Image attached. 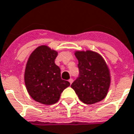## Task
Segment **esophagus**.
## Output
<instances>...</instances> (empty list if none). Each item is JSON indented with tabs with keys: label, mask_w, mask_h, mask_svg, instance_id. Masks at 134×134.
Instances as JSON below:
<instances>
[{
	"label": "esophagus",
	"mask_w": 134,
	"mask_h": 134,
	"mask_svg": "<svg viewBox=\"0 0 134 134\" xmlns=\"http://www.w3.org/2000/svg\"><path fill=\"white\" fill-rule=\"evenodd\" d=\"M69 82H70V84H72V82H73V80H72V79H70V80H69Z\"/></svg>",
	"instance_id": "obj_1"
}]
</instances>
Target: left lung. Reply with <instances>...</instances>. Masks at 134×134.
Returning a JSON list of instances; mask_svg holds the SVG:
<instances>
[{"label":"left lung","instance_id":"obj_1","mask_svg":"<svg viewBox=\"0 0 134 134\" xmlns=\"http://www.w3.org/2000/svg\"><path fill=\"white\" fill-rule=\"evenodd\" d=\"M80 77L71 85L78 97L86 104L104 99L111 84L110 71L102 56L92 50L75 51Z\"/></svg>","mask_w":134,"mask_h":134}]
</instances>
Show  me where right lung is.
Here are the masks:
<instances>
[{
    "instance_id": "add662e5",
    "label": "right lung",
    "mask_w": 134,
    "mask_h": 134,
    "mask_svg": "<svg viewBox=\"0 0 134 134\" xmlns=\"http://www.w3.org/2000/svg\"><path fill=\"white\" fill-rule=\"evenodd\" d=\"M58 52L47 45H40L30 55L25 70V84L35 101L52 105L59 99L61 93L70 85L61 79L60 69L54 59Z\"/></svg>"
}]
</instances>
